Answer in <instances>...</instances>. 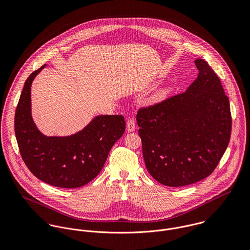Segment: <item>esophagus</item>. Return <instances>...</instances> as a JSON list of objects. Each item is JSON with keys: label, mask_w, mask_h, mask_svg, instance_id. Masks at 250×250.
<instances>
[{"label": "esophagus", "mask_w": 250, "mask_h": 250, "mask_svg": "<svg viewBox=\"0 0 250 250\" xmlns=\"http://www.w3.org/2000/svg\"><path fill=\"white\" fill-rule=\"evenodd\" d=\"M136 129V122L134 119H130L127 121V131L134 132Z\"/></svg>", "instance_id": "obj_1"}]
</instances>
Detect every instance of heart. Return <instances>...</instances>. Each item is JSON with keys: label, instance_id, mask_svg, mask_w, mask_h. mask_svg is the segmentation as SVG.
Instances as JSON below:
<instances>
[{"label": "heart", "instance_id": "obj_1", "mask_svg": "<svg viewBox=\"0 0 250 250\" xmlns=\"http://www.w3.org/2000/svg\"><path fill=\"white\" fill-rule=\"evenodd\" d=\"M167 96V91L165 89H160L158 91H156L153 96H152V102L157 103L162 101L163 99H165V97Z\"/></svg>", "mask_w": 250, "mask_h": 250}]
</instances>
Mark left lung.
<instances>
[{"instance_id":"obj_1","label":"left lung","mask_w":250,"mask_h":250,"mask_svg":"<svg viewBox=\"0 0 250 250\" xmlns=\"http://www.w3.org/2000/svg\"><path fill=\"white\" fill-rule=\"evenodd\" d=\"M194 63L198 76L184 93L137 114L146 168L168 187L208 177L230 141V104L220 80L204 60Z\"/></svg>"}]
</instances>
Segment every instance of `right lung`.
<instances>
[{"instance_id":"add662e5","label":"right lung","mask_w":250,"mask_h":250,"mask_svg":"<svg viewBox=\"0 0 250 250\" xmlns=\"http://www.w3.org/2000/svg\"><path fill=\"white\" fill-rule=\"evenodd\" d=\"M45 66L27 79L16 107L14 130L18 147L36 178L54 187L80 188L100 173L111 147L124 134L126 122L122 115L101 114L70 136L42 134L32 115L31 88Z\"/></svg>"}]
</instances>
